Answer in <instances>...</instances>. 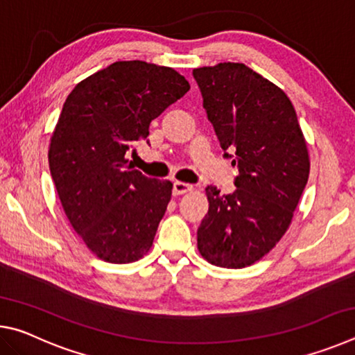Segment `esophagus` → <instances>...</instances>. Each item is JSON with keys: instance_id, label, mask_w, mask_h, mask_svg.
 Masks as SVG:
<instances>
[{"instance_id": "1", "label": "esophagus", "mask_w": 355, "mask_h": 355, "mask_svg": "<svg viewBox=\"0 0 355 355\" xmlns=\"http://www.w3.org/2000/svg\"><path fill=\"white\" fill-rule=\"evenodd\" d=\"M192 191V186L188 183H183V182H175L173 183V196H180V194H186V192Z\"/></svg>"}]
</instances>
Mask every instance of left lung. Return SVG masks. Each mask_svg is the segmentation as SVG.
<instances>
[{"mask_svg": "<svg viewBox=\"0 0 355 355\" xmlns=\"http://www.w3.org/2000/svg\"><path fill=\"white\" fill-rule=\"evenodd\" d=\"M203 107L239 175L232 194L205 189L208 213L197 248L208 263L241 269L285 235L310 173L307 142L291 100L248 65L220 62L192 70Z\"/></svg>", "mask_w": 355, "mask_h": 355, "instance_id": "8db88e82", "label": "left lung"}]
</instances>
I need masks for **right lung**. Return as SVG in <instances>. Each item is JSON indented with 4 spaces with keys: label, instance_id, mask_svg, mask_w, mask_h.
I'll return each mask as SVG.
<instances>
[{
    "label": "right lung",
    "instance_id": "1",
    "mask_svg": "<svg viewBox=\"0 0 355 355\" xmlns=\"http://www.w3.org/2000/svg\"><path fill=\"white\" fill-rule=\"evenodd\" d=\"M188 91L171 67L119 61L78 83L65 100L48 163L70 225L100 260L133 263L152 248L172 183L131 169L125 156Z\"/></svg>",
    "mask_w": 355,
    "mask_h": 355
}]
</instances>
